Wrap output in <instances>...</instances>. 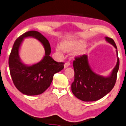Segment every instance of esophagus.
I'll list each match as a JSON object with an SVG mask.
<instances>
[{"label":"esophagus","instance_id":"34e87169","mask_svg":"<svg viewBox=\"0 0 126 126\" xmlns=\"http://www.w3.org/2000/svg\"><path fill=\"white\" fill-rule=\"evenodd\" d=\"M69 65H70V62L69 61L66 62V63L64 64V68H67L68 66H69Z\"/></svg>","mask_w":126,"mask_h":126}]
</instances>
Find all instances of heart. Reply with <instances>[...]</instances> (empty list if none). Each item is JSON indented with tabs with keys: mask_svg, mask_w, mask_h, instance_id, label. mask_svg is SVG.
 <instances>
[{
	"mask_svg": "<svg viewBox=\"0 0 126 126\" xmlns=\"http://www.w3.org/2000/svg\"><path fill=\"white\" fill-rule=\"evenodd\" d=\"M82 44L81 43H63L61 47H58L57 48V51L60 55H62L63 51H71L74 49H77L82 47Z\"/></svg>",
	"mask_w": 126,
	"mask_h": 126,
	"instance_id": "b5f03b06",
	"label": "heart"
}]
</instances>
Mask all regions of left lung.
I'll list each match as a JSON object with an SVG mask.
<instances>
[{
  "instance_id": "8db88e82",
  "label": "left lung",
  "mask_w": 126,
  "mask_h": 126,
  "mask_svg": "<svg viewBox=\"0 0 126 126\" xmlns=\"http://www.w3.org/2000/svg\"><path fill=\"white\" fill-rule=\"evenodd\" d=\"M106 40L117 49L112 38L106 37ZM116 51L117 54V49ZM119 64V58L117 57V64L110 76L103 77L93 72L88 63L87 55L84 54L75 57V60L73 61L75 78L71 85L73 94L77 98L84 102H93L102 98L114 86Z\"/></svg>"
}]
</instances>
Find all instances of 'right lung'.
Returning a JSON list of instances; mask_svg holds the SVG:
<instances>
[{"label":"right lung","mask_w":126,"mask_h":126,"mask_svg":"<svg viewBox=\"0 0 126 126\" xmlns=\"http://www.w3.org/2000/svg\"><path fill=\"white\" fill-rule=\"evenodd\" d=\"M27 36L37 38L45 48V56L41 62L32 66H26L21 62L18 49L23 38ZM50 45L48 40L37 31L24 32L14 43L9 58L10 74L14 85L20 92L26 95L43 94L50 86L54 75L63 69V63L56 62L51 57Z\"/></svg>","instance_id":"1"}]
</instances>
